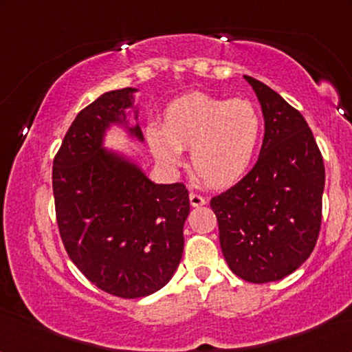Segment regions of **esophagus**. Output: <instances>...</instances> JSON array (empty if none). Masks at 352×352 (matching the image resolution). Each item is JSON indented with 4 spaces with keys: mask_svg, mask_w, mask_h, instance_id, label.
Returning a JSON list of instances; mask_svg holds the SVG:
<instances>
[{
    "mask_svg": "<svg viewBox=\"0 0 352 352\" xmlns=\"http://www.w3.org/2000/svg\"><path fill=\"white\" fill-rule=\"evenodd\" d=\"M189 200L192 206H204L206 204V199L204 195L197 194V192H190L189 194Z\"/></svg>",
    "mask_w": 352,
    "mask_h": 352,
    "instance_id": "1",
    "label": "esophagus"
}]
</instances>
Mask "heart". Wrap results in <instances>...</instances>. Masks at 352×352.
<instances>
[{"mask_svg":"<svg viewBox=\"0 0 352 352\" xmlns=\"http://www.w3.org/2000/svg\"><path fill=\"white\" fill-rule=\"evenodd\" d=\"M261 134L263 118L252 100L192 93L168 105L163 126L148 124L147 141L170 168L182 162V148H192L195 175L205 184L226 187L247 173Z\"/></svg>","mask_w":352,"mask_h":352,"instance_id":"obj_1","label":"heart"}]
</instances>
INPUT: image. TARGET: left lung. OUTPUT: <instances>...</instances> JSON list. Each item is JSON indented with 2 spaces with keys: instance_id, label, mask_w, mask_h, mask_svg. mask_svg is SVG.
<instances>
[{
  "instance_id": "obj_1",
  "label": "left lung",
  "mask_w": 352,
  "mask_h": 352,
  "mask_svg": "<svg viewBox=\"0 0 352 352\" xmlns=\"http://www.w3.org/2000/svg\"><path fill=\"white\" fill-rule=\"evenodd\" d=\"M264 139L254 166L211 199L230 271L252 283L276 282L309 258L319 237L325 168L302 115L261 81Z\"/></svg>"
}]
</instances>
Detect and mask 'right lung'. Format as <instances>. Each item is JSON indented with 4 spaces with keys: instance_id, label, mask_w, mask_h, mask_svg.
I'll return each mask as SVG.
<instances>
[{
    "instance_id": "add662e5",
    "label": "right lung",
    "mask_w": 352,
    "mask_h": 352,
    "mask_svg": "<svg viewBox=\"0 0 352 352\" xmlns=\"http://www.w3.org/2000/svg\"><path fill=\"white\" fill-rule=\"evenodd\" d=\"M136 91H109L81 110L52 162L56 219L69 258L100 290L129 300L173 277L190 210L182 182L155 184L136 163L102 147L115 123L144 141L124 113Z\"/></svg>"
}]
</instances>
